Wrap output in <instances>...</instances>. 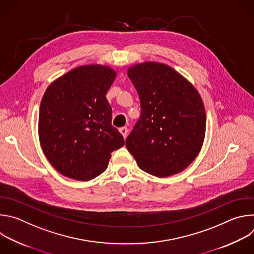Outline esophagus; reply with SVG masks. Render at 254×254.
<instances>
[{
  "instance_id": "1",
  "label": "esophagus",
  "mask_w": 254,
  "mask_h": 254,
  "mask_svg": "<svg viewBox=\"0 0 254 254\" xmlns=\"http://www.w3.org/2000/svg\"><path fill=\"white\" fill-rule=\"evenodd\" d=\"M120 131H121V133L124 135V137L126 138V137H127V132H128L127 127H121V128H120Z\"/></svg>"
}]
</instances>
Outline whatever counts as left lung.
<instances>
[{
  "label": "left lung",
  "mask_w": 254,
  "mask_h": 254,
  "mask_svg": "<svg viewBox=\"0 0 254 254\" xmlns=\"http://www.w3.org/2000/svg\"><path fill=\"white\" fill-rule=\"evenodd\" d=\"M140 100V116L126 139L137 166L156 177L186 169L199 154L206 130L203 101L171 67L155 62L127 71Z\"/></svg>",
  "instance_id": "obj_1"
}]
</instances>
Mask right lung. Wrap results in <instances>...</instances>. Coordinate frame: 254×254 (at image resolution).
Segmentation results:
<instances>
[{"label": "right lung", "instance_id": "add662e5", "mask_svg": "<svg viewBox=\"0 0 254 254\" xmlns=\"http://www.w3.org/2000/svg\"><path fill=\"white\" fill-rule=\"evenodd\" d=\"M116 72L101 65L69 71L45 91L39 112V137L50 164L60 174L89 181L105 171L111 154L125 144L112 125L105 95Z\"/></svg>", "mask_w": 254, "mask_h": 254}]
</instances>
